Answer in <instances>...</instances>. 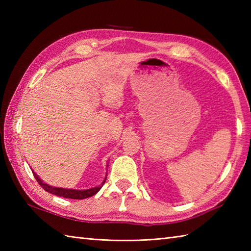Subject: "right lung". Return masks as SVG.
<instances>
[{
    "instance_id": "right-lung-1",
    "label": "right lung",
    "mask_w": 251,
    "mask_h": 251,
    "mask_svg": "<svg viewBox=\"0 0 251 251\" xmlns=\"http://www.w3.org/2000/svg\"><path fill=\"white\" fill-rule=\"evenodd\" d=\"M33 173V172H32ZM34 178L36 179L37 183H39L42 188H43L46 192H49V193L51 194H55L57 196H61V197H65V199H71V200H83V199H87V197H90L95 195L97 192L102 188V185L105 182V179L103 180V182L101 183L99 186H96V188L93 189H88V190H71V189H61V188H54V186H50L46 183H43V181H42L39 176H36L34 173Z\"/></svg>"
}]
</instances>
